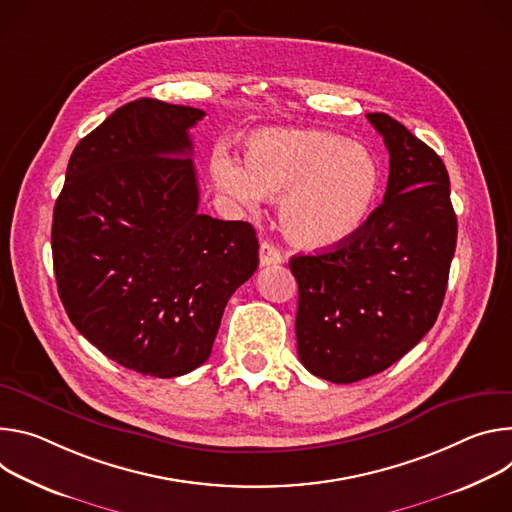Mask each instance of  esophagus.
I'll list each match as a JSON object with an SVG mask.
<instances>
[{"instance_id":"esophagus-1","label":"esophagus","mask_w":512,"mask_h":512,"mask_svg":"<svg viewBox=\"0 0 512 512\" xmlns=\"http://www.w3.org/2000/svg\"><path fill=\"white\" fill-rule=\"evenodd\" d=\"M280 260H282V256L276 246H272L268 242L260 244V264L262 266H272V264H278Z\"/></svg>"}]
</instances>
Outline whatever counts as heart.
Instances as JSON below:
<instances>
[{
    "label": "heart",
    "mask_w": 512,
    "mask_h": 512,
    "mask_svg": "<svg viewBox=\"0 0 512 512\" xmlns=\"http://www.w3.org/2000/svg\"><path fill=\"white\" fill-rule=\"evenodd\" d=\"M215 185L256 205L280 199L278 219L301 250H333L358 236L372 217L382 173L370 150L325 130H262L248 138L244 168L213 162Z\"/></svg>",
    "instance_id": "b5f03b06"
}]
</instances>
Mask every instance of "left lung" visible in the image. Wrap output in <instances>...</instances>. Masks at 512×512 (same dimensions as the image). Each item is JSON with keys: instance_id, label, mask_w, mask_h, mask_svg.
Returning a JSON list of instances; mask_svg holds the SVG:
<instances>
[{"instance_id": "left-lung-1", "label": "left lung", "mask_w": 512, "mask_h": 512, "mask_svg": "<svg viewBox=\"0 0 512 512\" xmlns=\"http://www.w3.org/2000/svg\"><path fill=\"white\" fill-rule=\"evenodd\" d=\"M366 118L390 156L384 201L350 242L289 262L299 358L335 384L378 374L421 342L439 315L458 240L437 152L386 113Z\"/></svg>"}]
</instances>
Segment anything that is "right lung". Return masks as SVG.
Masks as SVG:
<instances>
[{
  "label": "right lung",
  "instance_id": "right-lung-1",
  "mask_svg": "<svg viewBox=\"0 0 512 512\" xmlns=\"http://www.w3.org/2000/svg\"><path fill=\"white\" fill-rule=\"evenodd\" d=\"M203 116L148 97L118 107L73 150L52 215L71 323L109 360L156 378L209 358L227 301L258 268L250 223L197 211L189 130Z\"/></svg>",
  "mask_w": 512,
  "mask_h": 512
}]
</instances>
